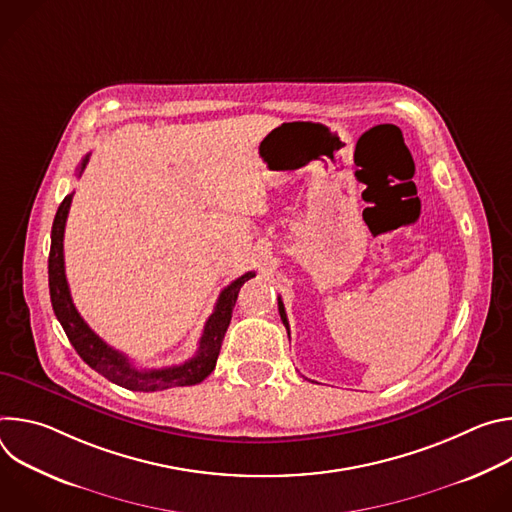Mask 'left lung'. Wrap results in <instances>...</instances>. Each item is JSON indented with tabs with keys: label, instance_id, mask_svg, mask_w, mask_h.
Instances as JSON below:
<instances>
[{
	"label": "left lung",
	"instance_id": "obj_1",
	"mask_svg": "<svg viewBox=\"0 0 512 512\" xmlns=\"http://www.w3.org/2000/svg\"><path fill=\"white\" fill-rule=\"evenodd\" d=\"M277 306H279V316H281V320H283V324H285V328H287V316H285V310H283V302H281V298L277 300Z\"/></svg>",
	"mask_w": 512,
	"mask_h": 512
}]
</instances>
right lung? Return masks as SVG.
I'll return each mask as SVG.
<instances>
[{
	"mask_svg": "<svg viewBox=\"0 0 512 512\" xmlns=\"http://www.w3.org/2000/svg\"><path fill=\"white\" fill-rule=\"evenodd\" d=\"M87 162H89V156L83 158L77 170V176L83 174ZM70 202H72V194H68L56 210L54 223H52V235H50V255H48L50 302L70 344L75 346L79 356L89 364L91 369H95L99 375H103L111 383L125 387L129 391L150 393V391H164L172 387H190V385L202 383L216 367V358H218V352H221L223 338L231 324L239 289L245 281L255 277V271L241 275L221 291V296L216 300L214 312L204 324L198 350L192 358H188L182 364H176V367L137 369L123 352L111 348L105 340H101L89 328V324L81 318L75 304H72L70 289L64 275V249H62Z\"/></svg>",
	"mask_w": 512,
	"mask_h": 512,
	"instance_id": "right-lung-1",
	"label": "right lung"
}]
</instances>
